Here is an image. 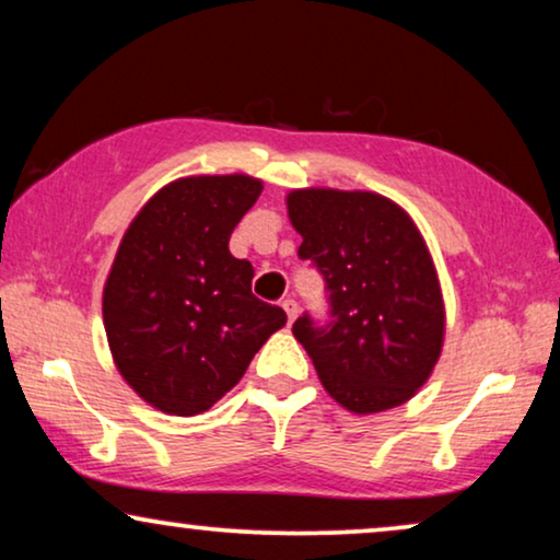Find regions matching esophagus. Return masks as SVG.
<instances>
[{
  "label": "esophagus",
  "instance_id": "esophagus-1",
  "mask_svg": "<svg viewBox=\"0 0 560 560\" xmlns=\"http://www.w3.org/2000/svg\"><path fill=\"white\" fill-rule=\"evenodd\" d=\"M282 308H285L288 320H290V324H293L295 316H298V303L293 301V298H288V301H282Z\"/></svg>",
  "mask_w": 560,
  "mask_h": 560
}]
</instances>
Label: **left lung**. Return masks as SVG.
Returning <instances> with one entry per match:
<instances>
[{"instance_id":"obj_1","label":"left lung","mask_w":560,"mask_h":560,"mask_svg":"<svg viewBox=\"0 0 560 560\" xmlns=\"http://www.w3.org/2000/svg\"><path fill=\"white\" fill-rule=\"evenodd\" d=\"M288 219L331 290L334 326L303 316L293 336L320 385L354 416L416 397L439 364L446 303L433 255L408 211L374 190L293 188Z\"/></svg>"}]
</instances>
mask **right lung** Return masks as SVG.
I'll return each instance as SVG.
<instances>
[{"label": "right lung", "instance_id": "add662e5", "mask_svg": "<svg viewBox=\"0 0 560 560\" xmlns=\"http://www.w3.org/2000/svg\"><path fill=\"white\" fill-rule=\"evenodd\" d=\"M262 194L247 173L186 175L137 211L102 295L114 364L167 416L206 412L285 326V311L252 295L255 270L229 236Z\"/></svg>", "mask_w": 560, "mask_h": 560}]
</instances>
